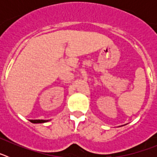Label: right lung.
<instances>
[{
    "label": "right lung",
    "mask_w": 157,
    "mask_h": 157,
    "mask_svg": "<svg viewBox=\"0 0 157 157\" xmlns=\"http://www.w3.org/2000/svg\"><path fill=\"white\" fill-rule=\"evenodd\" d=\"M31 123H46L48 120H30Z\"/></svg>",
    "instance_id": "right-lung-1"
}]
</instances>
